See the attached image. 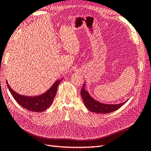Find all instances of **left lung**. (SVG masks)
I'll list each match as a JSON object with an SVG mask.
<instances>
[{"mask_svg": "<svg viewBox=\"0 0 151 151\" xmlns=\"http://www.w3.org/2000/svg\"><path fill=\"white\" fill-rule=\"evenodd\" d=\"M80 94L87 109L92 111V112H95L97 114H105L112 112V111L120 109L128 101V99H127L124 103L119 104H105L99 102L92 98L90 94L88 93V91L86 88V83L83 84Z\"/></svg>", "mask_w": 151, "mask_h": 151, "instance_id": "8db88e82", "label": "left lung"}]
</instances>
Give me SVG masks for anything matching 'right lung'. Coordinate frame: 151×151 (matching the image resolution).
Masks as SVG:
<instances>
[{
	"instance_id": "1",
	"label": "right lung",
	"mask_w": 151,
	"mask_h": 151,
	"mask_svg": "<svg viewBox=\"0 0 151 151\" xmlns=\"http://www.w3.org/2000/svg\"><path fill=\"white\" fill-rule=\"evenodd\" d=\"M62 80L63 79L56 80L47 91L41 95L36 96H27L19 94L11 88L7 83V81H6V83L11 95L19 105L29 111L41 112L48 109L52 105L53 100L57 93V87Z\"/></svg>"
}]
</instances>
